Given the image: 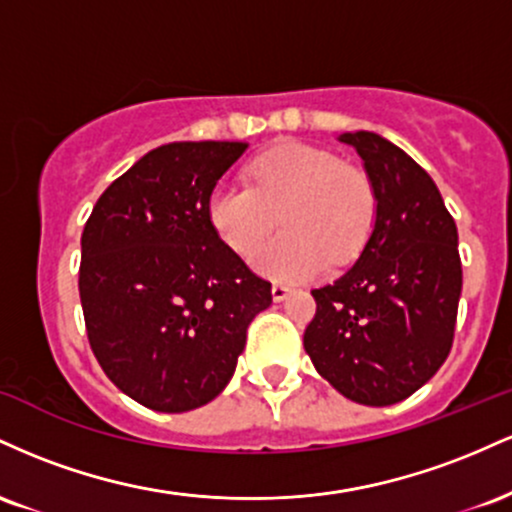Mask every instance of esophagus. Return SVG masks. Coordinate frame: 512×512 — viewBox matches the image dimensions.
I'll return each mask as SVG.
<instances>
[{"instance_id":"esophagus-1","label":"esophagus","mask_w":512,"mask_h":512,"mask_svg":"<svg viewBox=\"0 0 512 512\" xmlns=\"http://www.w3.org/2000/svg\"><path fill=\"white\" fill-rule=\"evenodd\" d=\"M289 293H291L289 286H284V284H274L272 286V298H274L276 303L286 301V298H289Z\"/></svg>"}]
</instances>
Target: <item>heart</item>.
I'll list each match as a JSON object with an SVG mask.
<instances>
[{"label":"heart","mask_w":512,"mask_h":512,"mask_svg":"<svg viewBox=\"0 0 512 512\" xmlns=\"http://www.w3.org/2000/svg\"><path fill=\"white\" fill-rule=\"evenodd\" d=\"M248 187L221 182L207 214L226 248L248 255L280 214L282 231L250 255L274 281H308L361 252L378 211L368 173L337 154L303 142L272 146L245 168Z\"/></svg>","instance_id":"1"}]
</instances>
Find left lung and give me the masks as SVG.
Listing matches in <instances>:
<instances>
[{
  "label": "left lung",
  "mask_w": 512,
  "mask_h": 512,
  "mask_svg": "<svg viewBox=\"0 0 512 512\" xmlns=\"http://www.w3.org/2000/svg\"><path fill=\"white\" fill-rule=\"evenodd\" d=\"M339 142L363 158L378 197L373 231L354 267L313 291L303 346L346 399L387 407L426 385L450 354L462 262L457 226L436 182L375 132Z\"/></svg>",
  "instance_id": "8db88e82"
}]
</instances>
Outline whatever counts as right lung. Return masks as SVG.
Segmentation results:
<instances>
[{
    "label": "right lung",
    "mask_w": 512,
    "mask_h": 512,
    "mask_svg": "<svg viewBox=\"0 0 512 512\" xmlns=\"http://www.w3.org/2000/svg\"><path fill=\"white\" fill-rule=\"evenodd\" d=\"M243 142H173L98 197L81 233L79 296L93 354L134 402L180 414L233 378L272 284L211 228L207 204Z\"/></svg>",
    "instance_id": "add662e5"
}]
</instances>
